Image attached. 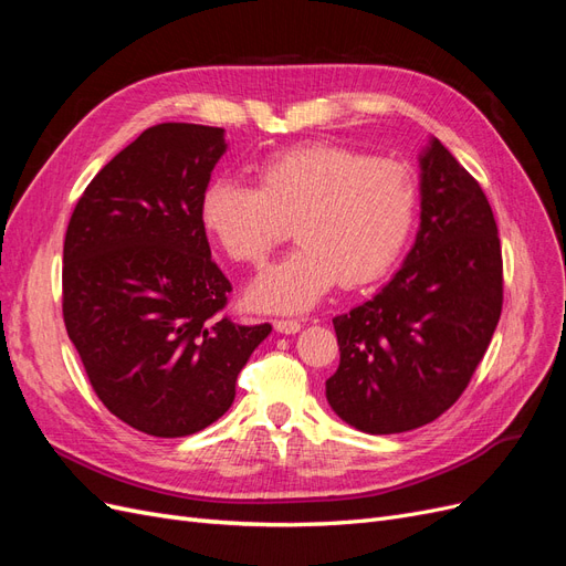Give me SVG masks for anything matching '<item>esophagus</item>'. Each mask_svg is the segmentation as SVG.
<instances>
[{
	"instance_id": "34e87169",
	"label": "esophagus",
	"mask_w": 566,
	"mask_h": 566,
	"mask_svg": "<svg viewBox=\"0 0 566 566\" xmlns=\"http://www.w3.org/2000/svg\"><path fill=\"white\" fill-rule=\"evenodd\" d=\"M273 328H276L283 335H295V333H300L302 323L300 321H290V318H279V321H273Z\"/></svg>"
}]
</instances>
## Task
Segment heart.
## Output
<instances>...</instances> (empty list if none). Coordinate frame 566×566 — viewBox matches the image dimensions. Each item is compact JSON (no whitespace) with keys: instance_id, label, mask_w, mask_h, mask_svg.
<instances>
[{"instance_id":"b5f03b06","label":"heart","mask_w":566,"mask_h":566,"mask_svg":"<svg viewBox=\"0 0 566 566\" xmlns=\"http://www.w3.org/2000/svg\"><path fill=\"white\" fill-rule=\"evenodd\" d=\"M260 188L219 177L205 188L200 219L231 260L262 264L295 224L297 250L264 269L248 290L254 310L297 314L331 287L382 279L416 224L418 184L389 158L335 144L273 153L260 167Z\"/></svg>"}]
</instances>
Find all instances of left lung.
Returning a JSON list of instances; mask_svg holds the SVG:
<instances>
[{"mask_svg":"<svg viewBox=\"0 0 566 566\" xmlns=\"http://www.w3.org/2000/svg\"><path fill=\"white\" fill-rule=\"evenodd\" d=\"M418 160L413 248L378 295L333 318L339 368L325 399L368 434L416 430L449 410L503 306L499 227L482 186L434 136Z\"/></svg>","mask_w":566,"mask_h":566,"instance_id":"8db88e82","label":"left lung"}]
</instances>
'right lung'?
I'll return each instance as SVG.
<instances>
[{
    "label": "right lung",
    "instance_id": "add662e5",
    "mask_svg": "<svg viewBox=\"0 0 566 566\" xmlns=\"http://www.w3.org/2000/svg\"><path fill=\"white\" fill-rule=\"evenodd\" d=\"M224 129L165 123L101 169L63 243V321L96 397L150 437L196 434L227 413L271 325H235L229 279L200 219Z\"/></svg>",
    "mask_w": 566,
    "mask_h": 566
}]
</instances>
